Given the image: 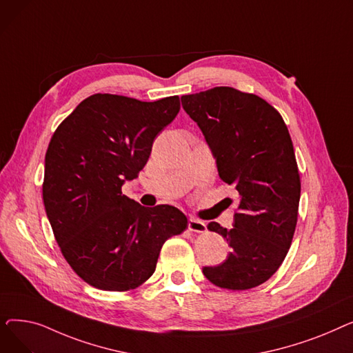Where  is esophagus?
<instances>
[{"mask_svg":"<svg viewBox=\"0 0 353 353\" xmlns=\"http://www.w3.org/2000/svg\"><path fill=\"white\" fill-rule=\"evenodd\" d=\"M188 228H189V230L197 232V233H203V232L208 230V225L205 223V221L199 220V219H194V217H190V219H189Z\"/></svg>","mask_w":353,"mask_h":353,"instance_id":"34e87169","label":"esophagus"}]
</instances>
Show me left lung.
Returning <instances> with one entry per match:
<instances>
[{"label": "left lung", "instance_id": "obj_1", "mask_svg": "<svg viewBox=\"0 0 353 353\" xmlns=\"http://www.w3.org/2000/svg\"><path fill=\"white\" fill-rule=\"evenodd\" d=\"M181 105L205 136L220 179L239 192L233 228L208 225L230 252L203 274L223 289L256 288L285 261L298 221L301 179L289 130L269 103L233 87L183 96Z\"/></svg>", "mask_w": 353, "mask_h": 353}]
</instances>
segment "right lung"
I'll list each match as a JSON object with an SVG mask.
<instances>
[{
    "mask_svg": "<svg viewBox=\"0 0 353 353\" xmlns=\"http://www.w3.org/2000/svg\"><path fill=\"white\" fill-rule=\"evenodd\" d=\"M180 110L177 96L140 101L92 94L57 127L46 153L43 200L63 256L84 282L124 292L156 270L161 246L188 228L177 208L121 194Z\"/></svg>",
    "mask_w": 353,
    "mask_h": 353,
    "instance_id": "add662e5",
    "label": "right lung"
}]
</instances>
